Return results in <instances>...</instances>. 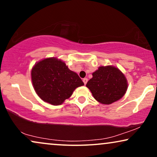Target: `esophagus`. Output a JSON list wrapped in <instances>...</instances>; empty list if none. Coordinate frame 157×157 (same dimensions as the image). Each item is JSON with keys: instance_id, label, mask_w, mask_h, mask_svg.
Wrapping results in <instances>:
<instances>
[{"instance_id": "1", "label": "esophagus", "mask_w": 157, "mask_h": 157, "mask_svg": "<svg viewBox=\"0 0 157 157\" xmlns=\"http://www.w3.org/2000/svg\"><path fill=\"white\" fill-rule=\"evenodd\" d=\"M83 82L84 83V84L86 85L87 83V82H88V79L86 78H83Z\"/></svg>"}]
</instances>
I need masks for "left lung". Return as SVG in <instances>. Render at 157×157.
<instances>
[{
  "instance_id": "obj_1",
  "label": "left lung",
  "mask_w": 157,
  "mask_h": 157,
  "mask_svg": "<svg viewBox=\"0 0 157 157\" xmlns=\"http://www.w3.org/2000/svg\"><path fill=\"white\" fill-rule=\"evenodd\" d=\"M86 87L94 98L101 104H111L119 100L128 88L125 76L118 68L113 66H100L92 74Z\"/></svg>"
}]
</instances>
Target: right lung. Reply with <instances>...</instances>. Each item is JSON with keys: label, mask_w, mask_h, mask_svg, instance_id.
<instances>
[{"label": "right lung", "mask_w": 157, "mask_h": 157, "mask_svg": "<svg viewBox=\"0 0 157 157\" xmlns=\"http://www.w3.org/2000/svg\"><path fill=\"white\" fill-rule=\"evenodd\" d=\"M31 80L38 96L52 105L63 104L77 87L84 85L76 73L56 58L36 63L31 70Z\"/></svg>", "instance_id": "1"}]
</instances>
